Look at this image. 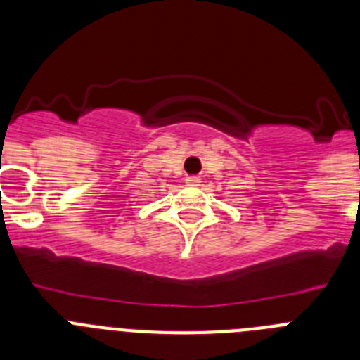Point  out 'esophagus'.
I'll use <instances>...</instances> for the list:
<instances>
[{
    "label": "esophagus",
    "mask_w": 360,
    "mask_h": 360,
    "mask_svg": "<svg viewBox=\"0 0 360 360\" xmlns=\"http://www.w3.org/2000/svg\"><path fill=\"white\" fill-rule=\"evenodd\" d=\"M186 184H187V186H198L200 178L198 176H187Z\"/></svg>",
    "instance_id": "esophagus-1"
}]
</instances>
